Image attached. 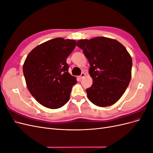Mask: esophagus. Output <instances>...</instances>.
Returning a JSON list of instances; mask_svg holds the SVG:
<instances>
[{"mask_svg":"<svg viewBox=\"0 0 153 153\" xmlns=\"http://www.w3.org/2000/svg\"><path fill=\"white\" fill-rule=\"evenodd\" d=\"M85 73H82L81 74V75H80V76H79V78H80V79H82V78H84V76H85Z\"/></svg>","mask_w":153,"mask_h":153,"instance_id":"esophagus-1","label":"esophagus"}]
</instances>
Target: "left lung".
<instances>
[{
	"label": "left lung",
	"instance_id": "1",
	"mask_svg": "<svg viewBox=\"0 0 153 153\" xmlns=\"http://www.w3.org/2000/svg\"><path fill=\"white\" fill-rule=\"evenodd\" d=\"M76 46L83 50L91 66L89 73L93 82L86 89L88 98L101 107L114 105L130 82V55L119 41L105 37L80 39Z\"/></svg>",
	"mask_w": 153,
	"mask_h": 153
}]
</instances>
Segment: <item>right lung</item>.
<instances>
[{
    "mask_svg": "<svg viewBox=\"0 0 153 153\" xmlns=\"http://www.w3.org/2000/svg\"><path fill=\"white\" fill-rule=\"evenodd\" d=\"M76 41L57 38L37 46L23 66L27 87L32 96L45 107H62L69 100L75 76L68 73L66 59Z\"/></svg>",
    "mask_w": 153,
    "mask_h": 153,
    "instance_id": "obj_1",
    "label": "right lung"
}]
</instances>
